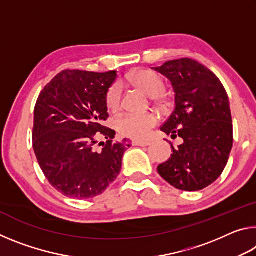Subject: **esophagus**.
I'll use <instances>...</instances> for the list:
<instances>
[{"instance_id": "34e87169", "label": "esophagus", "mask_w": 256, "mask_h": 256, "mask_svg": "<svg viewBox=\"0 0 256 256\" xmlns=\"http://www.w3.org/2000/svg\"><path fill=\"white\" fill-rule=\"evenodd\" d=\"M133 146H146L150 144V142L148 141H141V140H133L132 141Z\"/></svg>"}]
</instances>
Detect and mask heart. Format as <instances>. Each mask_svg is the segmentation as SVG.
Returning a JSON list of instances; mask_svg holds the SVG:
<instances>
[{
	"label": "heart",
	"instance_id": "obj_1",
	"mask_svg": "<svg viewBox=\"0 0 256 256\" xmlns=\"http://www.w3.org/2000/svg\"><path fill=\"white\" fill-rule=\"evenodd\" d=\"M126 81L136 88L140 89L142 92L150 97L157 99L162 98L160 92L164 90V81L157 73L149 70L134 71L126 76ZM120 102V86L112 84L108 90L106 96L107 107L112 110H116ZM157 123V118L152 112L144 114H125L116 120V128L124 136L133 138H144L150 134Z\"/></svg>",
	"mask_w": 256,
	"mask_h": 256
}]
</instances>
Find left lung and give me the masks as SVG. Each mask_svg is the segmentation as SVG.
Returning a JSON list of instances; mask_svg holds the SVG:
<instances>
[{
  "mask_svg": "<svg viewBox=\"0 0 256 256\" xmlns=\"http://www.w3.org/2000/svg\"><path fill=\"white\" fill-rule=\"evenodd\" d=\"M170 81L175 110L160 130L183 138L158 172L174 188L196 192L222 175L232 148L229 98L214 72L190 58L152 68Z\"/></svg>",
  "mask_w": 256,
  "mask_h": 256,
  "instance_id": "8db88e82",
  "label": "left lung"
}]
</instances>
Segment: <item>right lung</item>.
Here are the masks:
<instances>
[{
	"mask_svg": "<svg viewBox=\"0 0 256 256\" xmlns=\"http://www.w3.org/2000/svg\"><path fill=\"white\" fill-rule=\"evenodd\" d=\"M106 73L64 70L37 99L32 144L42 172L63 196L90 198L102 194L118 176L128 138L115 142V131L102 124L108 118L106 96L116 79ZM108 141L100 152L98 138Z\"/></svg>",
	"mask_w": 256,
	"mask_h": 256,
	"instance_id": "add662e5",
	"label": "right lung"
}]
</instances>
